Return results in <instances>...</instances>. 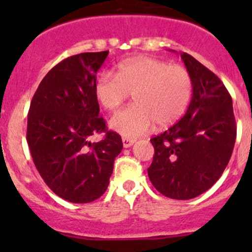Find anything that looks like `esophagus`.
I'll return each instance as SVG.
<instances>
[{
	"mask_svg": "<svg viewBox=\"0 0 252 252\" xmlns=\"http://www.w3.org/2000/svg\"><path fill=\"white\" fill-rule=\"evenodd\" d=\"M122 141H123V146L126 147V149H128V147H130L131 145L135 142V140L134 139H128V138H123L122 139Z\"/></svg>",
	"mask_w": 252,
	"mask_h": 252,
	"instance_id": "obj_1",
	"label": "esophagus"
}]
</instances>
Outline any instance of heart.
I'll use <instances>...</instances> for the list:
<instances>
[{"label": "heart", "mask_w": 252, "mask_h": 252, "mask_svg": "<svg viewBox=\"0 0 252 252\" xmlns=\"http://www.w3.org/2000/svg\"><path fill=\"white\" fill-rule=\"evenodd\" d=\"M133 94L134 105L119 111L110 121L111 129L133 139L179 121L189 106L192 81L187 68L152 57L128 58L116 75L103 73L95 84V96L107 111H116Z\"/></svg>", "instance_id": "heart-1"}]
</instances>
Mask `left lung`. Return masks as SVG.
Here are the masks:
<instances>
[{
	"instance_id": "8db88e82",
	"label": "left lung",
	"mask_w": 252,
	"mask_h": 252,
	"mask_svg": "<svg viewBox=\"0 0 252 252\" xmlns=\"http://www.w3.org/2000/svg\"><path fill=\"white\" fill-rule=\"evenodd\" d=\"M182 60L192 81L185 116L151 139L154 159L147 169L162 195L190 200L210 189L224 172L236 138L233 102L222 81L192 56Z\"/></svg>"
}]
</instances>
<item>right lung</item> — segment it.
Here are the masks:
<instances>
[{
	"label": "right lung",
	"mask_w": 252,
	"mask_h": 252,
	"mask_svg": "<svg viewBox=\"0 0 252 252\" xmlns=\"http://www.w3.org/2000/svg\"><path fill=\"white\" fill-rule=\"evenodd\" d=\"M108 51L72 56L45 75L28 114L27 140L35 167L62 199L88 204L107 189L122 138L108 131L95 96L96 73ZM105 132L91 143L90 136Z\"/></svg>",
	"instance_id": "add662e5"
}]
</instances>
